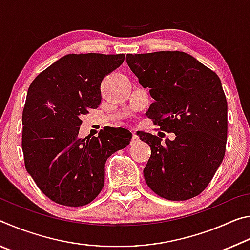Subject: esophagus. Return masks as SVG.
I'll list each match as a JSON object with an SVG mask.
<instances>
[{
  "label": "esophagus",
  "mask_w": 250,
  "mask_h": 250,
  "mask_svg": "<svg viewBox=\"0 0 250 250\" xmlns=\"http://www.w3.org/2000/svg\"><path fill=\"white\" fill-rule=\"evenodd\" d=\"M139 141V137L137 135V133L133 132V137H132V143H137Z\"/></svg>",
  "instance_id": "34e87169"
}]
</instances>
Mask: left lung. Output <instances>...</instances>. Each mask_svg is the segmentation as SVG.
I'll use <instances>...</instances> for the list:
<instances>
[{
	"mask_svg": "<svg viewBox=\"0 0 250 250\" xmlns=\"http://www.w3.org/2000/svg\"><path fill=\"white\" fill-rule=\"evenodd\" d=\"M126 62L154 99L146 116L161 130L175 134L166 143H161V135H139L151 147L143 170L147 186L170 201L197 196L225 155L227 101L221 79L179 50L128 54Z\"/></svg>",
	"mask_w": 250,
	"mask_h": 250,
	"instance_id": "8db88e82",
	"label": "left lung"
}]
</instances>
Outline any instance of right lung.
<instances>
[{
	"mask_svg": "<svg viewBox=\"0 0 250 250\" xmlns=\"http://www.w3.org/2000/svg\"><path fill=\"white\" fill-rule=\"evenodd\" d=\"M125 54H69L37 76L28 88L22 124L26 171L49 200L78 207L89 204L104 184V164L125 149L132 134L105 128L98 137L79 138L80 118L101 103L105 76Z\"/></svg>",
	"mask_w": 250,
	"mask_h": 250,
	"instance_id": "add662e5",
	"label": "right lung"
}]
</instances>
